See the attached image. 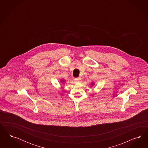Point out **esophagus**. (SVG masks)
<instances>
[{
  "label": "esophagus",
  "instance_id": "1",
  "mask_svg": "<svg viewBox=\"0 0 148 148\" xmlns=\"http://www.w3.org/2000/svg\"><path fill=\"white\" fill-rule=\"evenodd\" d=\"M74 80L76 82H80L81 81V78L79 77H77V78H75L74 79Z\"/></svg>",
  "mask_w": 148,
  "mask_h": 148
}]
</instances>
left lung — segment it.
I'll list each match as a JSON object with an SVG mask.
<instances>
[{
  "label": "left lung",
  "mask_w": 148,
  "mask_h": 148,
  "mask_svg": "<svg viewBox=\"0 0 148 148\" xmlns=\"http://www.w3.org/2000/svg\"><path fill=\"white\" fill-rule=\"evenodd\" d=\"M91 85H94V83H93V82H92V83L91 84Z\"/></svg>",
  "instance_id": "obj_1"
}]
</instances>
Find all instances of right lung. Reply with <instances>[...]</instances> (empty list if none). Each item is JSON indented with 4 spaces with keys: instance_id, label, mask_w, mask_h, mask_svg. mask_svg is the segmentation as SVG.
I'll use <instances>...</instances> for the list:
<instances>
[{
    "instance_id": "add662e5",
    "label": "right lung",
    "mask_w": 148,
    "mask_h": 148,
    "mask_svg": "<svg viewBox=\"0 0 148 148\" xmlns=\"http://www.w3.org/2000/svg\"><path fill=\"white\" fill-rule=\"evenodd\" d=\"M61 81L62 82H63L64 81V80H63V79H62V80H61Z\"/></svg>"
}]
</instances>
